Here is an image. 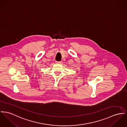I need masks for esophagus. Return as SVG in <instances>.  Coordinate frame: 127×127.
<instances>
[{"instance_id": "34e87169", "label": "esophagus", "mask_w": 127, "mask_h": 127, "mask_svg": "<svg viewBox=\"0 0 127 127\" xmlns=\"http://www.w3.org/2000/svg\"><path fill=\"white\" fill-rule=\"evenodd\" d=\"M56 63H57V64H60V63H61V61H56Z\"/></svg>"}]
</instances>
